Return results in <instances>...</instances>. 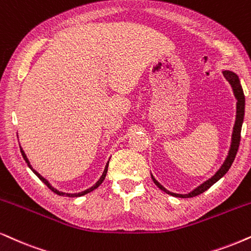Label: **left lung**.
Instances as JSON below:
<instances>
[{"mask_svg": "<svg viewBox=\"0 0 251 251\" xmlns=\"http://www.w3.org/2000/svg\"><path fill=\"white\" fill-rule=\"evenodd\" d=\"M223 75L225 76V78H226L228 83L230 84L231 90H233V94L236 100V118H235V124H234L233 126V132H231V140H230L229 149H228L227 156L225 158L224 163L221 164V167L219 168L217 173H215L213 176L210 177L207 180H205L204 183H201V185H198L197 188L193 189L192 191L184 193V195L183 193H175V192L169 191V190H167L162 184L155 179L153 174H151V178H153L154 183L157 185V188H160L162 191L168 193V195L177 197V198H192V197L201 195V193L205 192L206 190L210 189L211 186L217 183L219 179L223 178V177L226 175L227 171L229 170V168L231 167V164H233L234 160H235L237 149H239V145L241 140V128H242L243 118H244V105H246V100H244V94H243L242 87H241L239 76L231 71H223Z\"/></svg>", "mask_w": 251, "mask_h": 251, "instance_id": "left-lung-1", "label": "left lung"}]
</instances>
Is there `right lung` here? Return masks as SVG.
Masks as SVG:
<instances>
[{
  "instance_id": "right-lung-1",
  "label": "right lung",
  "mask_w": 251,
  "mask_h": 251,
  "mask_svg": "<svg viewBox=\"0 0 251 251\" xmlns=\"http://www.w3.org/2000/svg\"><path fill=\"white\" fill-rule=\"evenodd\" d=\"M17 136H18V135H17ZM20 148H21V153H22V155H23V158H24V160H25V162L27 163L28 168H30V169L33 171V173H34V175H36V176L38 177V178H39V179L41 180V182H43L44 184H46V185H47V188L50 189V190H52L53 192L56 193V195H59V196H66V197H81V196H84V195H87V193H89V192L94 191L95 189H97L98 186H100V184L103 183V180L105 179V176H106V173H107V167H109V161H110V158H109V161H107V163L105 164V168H104V171H103L102 176L100 177V179H98L97 182L95 183L93 186H90V188H89V189L84 190V191H81V192H76V193H67V192H62V191H59V190H58V189H55L54 186H52V185H50V183L49 182V180H47V179L45 178V177H43V176L40 175L39 173H38L37 170H34V169H33L32 166H31L30 161H28V158L26 157V154H25V151H23V148L21 147V145H20Z\"/></svg>"
}]
</instances>
